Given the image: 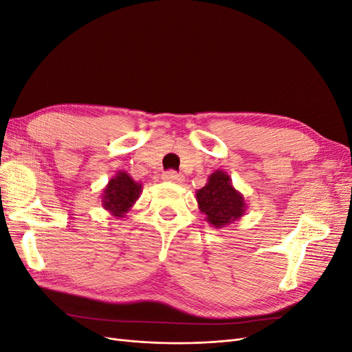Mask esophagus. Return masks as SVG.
I'll list each match as a JSON object with an SVG mask.
<instances>
[{"mask_svg": "<svg viewBox=\"0 0 352 352\" xmlns=\"http://www.w3.org/2000/svg\"><path fill=\"white\" fill-rule=\"evenodd\" d=\"M162 177H163V180H167V182H173V184H182L185 180L184 175L175 172V170H168V172H164L162 175Z\"/></svg>", "mask_w": 352, "mask_h": 352, "instance_id": "1", "label": "esophagus"}]
</instances>
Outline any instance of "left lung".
<instances>
[{
    "label": "left lung",
    "mask_w": 352,
    "mask_h": 352,
    "mask_svg": "<svg viewBox=\"0 0 352 352\" xmlns=\"http://www.w3.org/2000/svg\"><path fill=\"white\" fill-rule=\"evenodd\" d=\"M197 201L206 220L217 229L241 219L247 208L243 197L233 188L229 175L223 170L210 175L207 185L197 190Z\"/></svg>",
    "instance_id": "1"
}]
</instances>
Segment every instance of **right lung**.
Masks as SVG:
<instances>
[{"label":"right lung","mask_w":352,"mask_h":352,"mask_svg":"<svg viewBox=\"0 0 352 352\" xmlns=\"http://www.w3.org/2000/svg\"><path fill=\"white\" fill-rule=\"evenodd\" d=\"M142 185L126 172H117L114 177L109 180L102 194V207L110 211L116 217H123L131 210L133 202L140 198Z\"/></svg>","instance_id":"right-lung-1"}]
</instances>
